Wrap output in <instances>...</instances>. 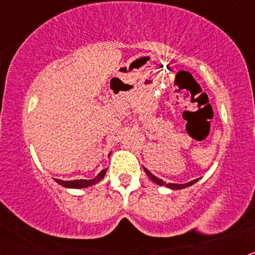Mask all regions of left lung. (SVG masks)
<instances>
[{"mask_svg": "<svg viewBox=\"0 0 255 255\" xmlns=\"http://www.w3.org/2000/svg\"><path fill=\"white\" fill-rule=\"evenodd\" d=\"M144 171H145V173H147L148 176H149V179L152 180L153 182H155V184H158V185H166V186H167V188L173 189V190H176V189L188 188V186L193 185V184H195V182L198 181V179H195V180H193V181H190V182H186V184H166V182H164L163 180L158 179V177H155L154 175H153V173H150L149 171H148L145 167H144Z\"/></svg>", "mask_w": 255, "mask_h": 255, "instance_id": "left-lung-1", "label": "left lung"}]
</instances>
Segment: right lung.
Segmentation results:
<instances>
[{
    "label": "right lung",
    "instance_id": "add662e5",
    "mask_svg": "<svg viewBox=\"0 0 255 255\" xmlns=\"http://www.w3.org/2000/svg\"><path fill=\"white\" fill-rule=\"evenodd\" d=\"M106 171H107V168H106V170L101 171V172L98 173V175H97V176L94 177V179H92V180H73V181H64V180L55 179V181L57 182V184H60V185L65 186V188H73V189L88 188V186L94 185V184H97V182H100L101 180L105 177Z\"/></svg>",
    "mask_w": 255,
    "mask_h": 255
}]
</instances>
